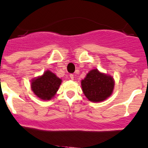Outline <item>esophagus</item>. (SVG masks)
Instances as JSON below:
<instances>
[{
    "mask_svg": "<svg viewBox=\"0 0 148 148\" xmlns=\"http://www.w3.org/2000/svg\"><path fill=\"white\" fill-rule=\"evenodd\" d=\"M69 77H70V79H71V80H74V74H71L70 75H69Z\"/></svg>",
    "mask_w": 148,
    "mask_h": 148,
    "instance_id": "esophagus-1",
    "label": "esophagus"
}]
</instances>
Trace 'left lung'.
<instances>
[{"label": "left lung", "mask_w": 148, "mask_h": 148, "mask_svg": "<svg viewBox=\"0 0 148 148\" xmlns=\"http://www.w3.org/2000/svg\"><path fill=\"white\" fill-rule=\"evenodd\" d=\"M82 91L89 101L103 102L112 94L114 79L112 76L100 72L98 69H91L82 80Z\"/></svg>", "instance_id": "left-lung-1"}]
</instances>
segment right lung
I'll list each match as a JSON object with an SVG mask.
<instances>
[{"label":"right lung","mask_w":148,"mask_h":148,"mask_svg":"<svg viewBox=\"0 0 148 148\" xmlns=\"http://www.w3.org/2000/svg\"><path fill=\"white\" fill-rule=\"evenodd\" d=\"M61 84V79L52 71L47 70L41 76L32 79L31 88L38 98L43 100H50L56 95Z\"/></svg>","instance_id":"obj_1"}]
</instances>
